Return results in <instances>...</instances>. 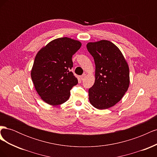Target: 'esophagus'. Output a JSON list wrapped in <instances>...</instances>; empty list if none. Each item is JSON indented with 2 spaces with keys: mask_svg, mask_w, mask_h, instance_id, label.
<instances>
[{
  "mask_svg": "<svg viewBox=\"0 0 157 157\" xmlns=\"http://www.w3.org/2000/svg\"><path fill=\"white\" fill-rule=\"evenodd\" d=\"M86 77V74H83L82 75L80 76V79H81L82 80H84V77Z\"/></svg>",
  "mask_w": 157,
  "mask_h": 157,
  "instance_id": "esophagus-1",
  "label": "esophagus"
}]
</instances>
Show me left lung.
<instances>
[{"label":"left lung","instance_id":"left-lung-1","mask_svg":"<svg viewBox=\"0 0 157 157\" xmlns=\"http://www.w3.org/2000/svg\"><path fill=\"white\" fill-rule=\"evenodd\" d=\"M86 47L96 65V80L88 90L90 102L98 109L111 107L129 87L128 63L118 47L110 41L89 42Z\"/></svg>","mask_w":157,"mask_h":157}]
</instances>
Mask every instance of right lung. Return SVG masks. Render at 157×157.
I'll list each match as a JSON object with an SVG mask.
<instances>
[{
    "mask_svg": "<svg viewBox=\"0 0 157 157\" xmlns=\"http://www.w3.org/2000/svg\"><path fill=\"white\" fill-rule=\"evenodd\" d=\"M80 47L78 40L62 37L51 41L38 52L31 70V78L42 99L51 105L68 100L70 90L78 83L71 69L73 56Z\"/></svg>",
    "mask_w": 157,
    "mask_h": 157,
    "instance_id": "right-lung-1",
    "label": "right lung"
}]
</instances>
